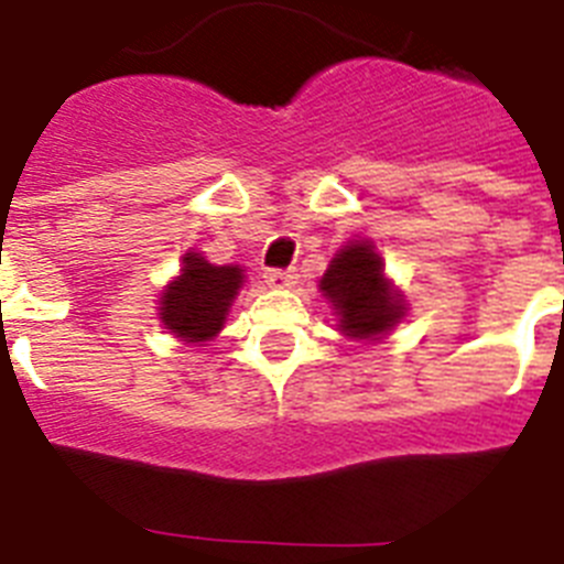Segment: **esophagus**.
Here are the masks:
<instances>
[{"mask_svg": "<svg viewBox=\"0 0 564 564\" xmlns=\"http://www.w3.org/2000/svg\"><path fill=\"white\" fill-rule=\"evenodd\" d=\"M265 282L271 288H293L299 282V273L293 268H288V271H268Z\"/></svg>", "mask_w": 564, "mask_h": 564, "instance_id": "34e87169", "label": "esophagus"}]
</instances>
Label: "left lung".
Instances as JSON below:
<instances>
[{
    "instance_id": "1",
    "label": "left lung",
    "mask_w": 564,
    "mask_h": 564,
    "mask_svg": "<svg viewBox=\"0 0 564 564\" xmlns=\"http://www.w3.org/2000/svg\"><path fill=\"white\" fill-rule=\"evenodd\" d=\"M318 291L336 311L338 330L352 341H381L410 311L370 239H350L338 248Z\"/></svg>"
}]
</instances>
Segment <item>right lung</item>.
Wrapping results in <instances>:
<instances>
[{
    "mask_svg": "<svg viewBox=\"0 0 564 564\" xmlns=\"http://www.w3.org/2000/svg\"><path fill=\"white\" fill-rule=\"evenodd\" d=\"M246 271L239 265H212L200 251L183 253L181 273L163 285L158 318L174 338L200 347L226 327L234 299L242 291Z\"/></svg>",
    "mask_w": 564,
    "mask_h": 564,
    "instance_id": "1",
    "label": "right lung"
}]
</instances>
